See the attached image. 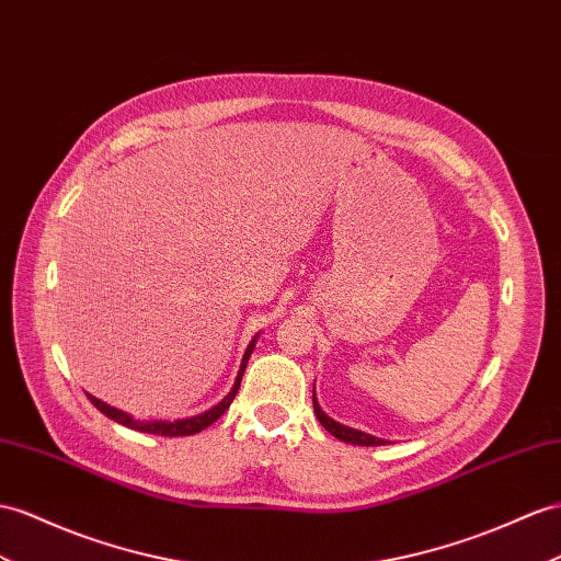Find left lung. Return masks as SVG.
Here are the masks:
<instances>
[{"mask_svg": "<svg viewBox=\"0 0 561 561\" xmlns=\"http://www.w3.org/2000/svg\"><path fill=\"white\" fill-rule=\"evenodd\" d=\"M312 405H314V414H318L320 424L329 431V434L336 436L339 440H343V443H353V445H383V443H386V440H381V438H375V436H369V434H363V431L348 428V426H343V424H339V422H334V420H329L327 414L320 410L318 400H314V393H312Z\"/></svg>", "mask_w": 561, "mask_h": 561, "instance_id": "8db88e82", "label": "left lung"}]
</instances>
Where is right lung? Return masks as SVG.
<instances>
[{
	"label": "right lung",
	"mask_w": 561,
	"mask_h": 561,
	"mask_svg": "<svg viewBox=\"0 0 561 561\" xmlns=\"http://www.w3.org/2000/svg\"><path fill=\"white\" fill-rule=\"evenodd\" d=\"M255 339H257V336H253V341L249 343L247 353H243V360H241V367H239V375H237V381H234V386H232V391L227 393V398L222 400V403L210 408V410L204 412V414H196V417L178 420V422H137V420L130 417V414H125L123 410H116V408H111V405L102 403V400L90 396V393H88V398H90V403H92L99 412H104L108 420L118 422V424H123V426H130V428L144 431V434H158V436H192V434H198V431L208 428L213 422H218V420L222 417V414H225V410H227L229 405H232V400H234V396H237V391H239L241 377H243V369H247L249 357H251V353H253V348H255Z\"/></svg>",
	"instance_id": "right-lung-1"
}]
</instances>
